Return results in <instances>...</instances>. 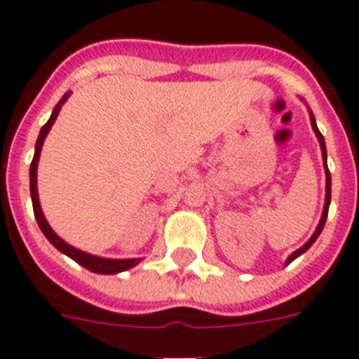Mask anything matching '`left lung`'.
Wrapping results in <instances>:
<instances>
[{
  "label": "left lung",
  "instance_id": "8db88e82",
  "mask_svg": "<svg viewBox=\"0 0 359 359\" xmlns=\"http://www.w3.org/2000/svg\"><path fill=\"white\" fill-rule=\"evenodd\" d=\"M309 111V119H311V127H313V132H315L316 140H318V143H320V150H322V159H324V172H325V202H324V211H322V218L320 222H318V225H316L315 232H313V236L309 238L308 241H306L304 245L300 248H297L293 254H290L288 259H286V264L292 263L293 259H297L299 256H302L306 250H308L309 247H311L313 243L316 241V238L320 236L322 229H324L325 225V219H327V212H329V203H331V173H329V168H327V150H325V141H324V135L320 134V130H318V127H316V121H315V116H313L311 109H308Z\"/></svg>",
  "mask_w": 359,
  "mask_h": 359
}]
</instances>
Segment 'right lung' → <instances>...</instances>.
I'll list each match as a JSON object with an SVG mask.
<instances>
[{
    "mask_svg": "<svg viewBox=\"0 0 359 359\" xmlns=\"http://www.w3.org/2000/svg\"><path fill=\"white\" fill-rule=\"evenodd\" d=\"M71 91H67L66 95L60 98V102L55 105L53 112H51L50 119H48V123L41 128L39 132V137H37V143H35V154H34V159H32L30 164V195H32V205H34V215L35 219H37L39 227L43 231V234L46 236L48 241L53 245L57 250H60L62 254H66L67 257H71L73 261H76L79 264H82L83 268L87 270H91L95 273H103V276H112V273H119V272H125L128 268H134L135 264H140L141 257H135V259H111V257H100V256H93V254H87V252L80 250V248H75L73 245L66 243V241L60 238L53 229L50 227V224L46 222L43 215V209H41V202H39V191H37V166H39V157H41V150H43V144L44 140H46L48 132L50 128L53 127L55 119L59 116L60 109L62 105L66 103V100L69 98Z\"/></svg>",
    "mask_w": 359,
    "mask_h": 359,
    "instance_id": "obj_1",
    "label": "right lung"
}]
</instances>
